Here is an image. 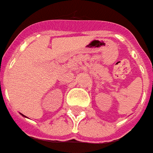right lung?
<instances>
[{
  "label": "right lung",
  "instance_id": "1",
  "mask_svg": "<svg viewBox=\"0 0 153 153\" xmlns=\"http://www.w3.org/2000/svg\"><path fill=\"white\" fill-rule=\"evenodd\" d=\"M20 114H21V115H22V116H24V117H25V118H27L26 116H25V115H24V114H21V113H20Z\"/></svg>",
  "mask_w": 153,
  "mask_h": 153
}]
</instances>
